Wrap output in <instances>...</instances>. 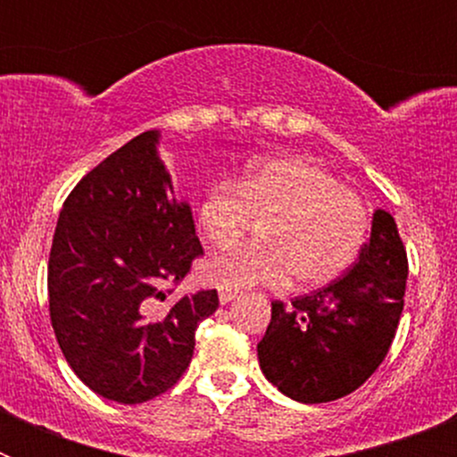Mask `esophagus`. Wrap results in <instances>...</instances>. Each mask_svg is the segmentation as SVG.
Returning a JSON list of instances; mask_svg holds the SVG:
<instances>
[{
    "label": "esophagus",
    "instance_id": "obj_1",
    "mask_svg": "<svg viewBox=\"0 0 457 457\" xmlns=\"http://www.w3.org/2000/svg\"><path fill=\"white\" fill-rule=\"evenodd\" d=\"M236 297H237V290L220 288V302H221V304H228V302L236 300Z\"/></svg>",
    "mask_w": 457,
    "mask_h": 457
}]
</instances>
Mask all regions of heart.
Wrapping results in <instances>:
<instances>
[{
  "label": "heart",
  "mask_w": 457,
  "mask_h": 457,
  "mask_svg": "<svg viewBox=\"0 0 457 457\" xmlns=\"http://www.w3.org/2000/svg\"><path fill=\"white\" fill-rule=\"evenodd\" d=\"M261 221L258 245L210 258L204 277L217 286H284L295 274L304 288L341 277L364 249L370 220L354 189L300 157L252 164L240 179L204 194L199 226L205 240L228 247Z\"/></svg>",
  "instance_id": "b5f03b06"
}]
</instances>
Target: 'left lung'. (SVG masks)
I'll list each match as a JSON object with an SVG mask.
<instances>
[{
  "label": "left lung",
  "mask_w": 457,
  "mask_h": 457,
  "mask_svg": "<svg viewBox=\"0 0 457 457\" xmlns=\"http://www.w3.org/2000/svg\"><path fill=\"white\" fill-rule=\"evenodd\" d=\"M407 253L394 217L373 212L359 261L325 288L272 302V320L258 343L265 378L300 403L353 394L391 348L403 313Z\"/></svg>",
  "instance_id": "1"
}]
</instances>
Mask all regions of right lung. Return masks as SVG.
<instances>
[{"instance_id":"add662e5","label":"right lung","mask_w":457,"mask_h":457,"mask_svg":"<svg viewBox=\"0 0 457 457\" xmlns=\"http://www.w3.org/2000/svg\"><path fill=\"white\" fill-rule=\"evenodd\" d=\"M155 144V130L141 132L72 187L47 263L63 357L88 389L125 405L179 382L196 327L220 306L217 290L171 297L204 247Z\"/></svg>"}]
</instances>
